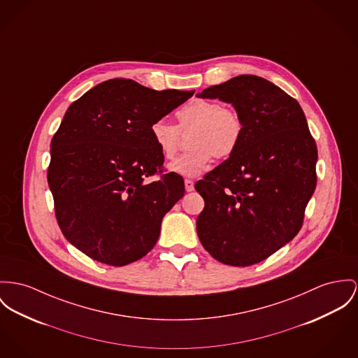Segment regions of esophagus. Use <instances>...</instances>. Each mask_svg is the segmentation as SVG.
Returning a JSON list of instances; mask_svg holds the SVG:
<instances>
[{"label":"esophagus","instance_id":"obj_1","mask_svg":"<svg viewBox=\"0 0 358 358\" xmlns=\"http://www.w3.org/2000/svg\"><path fill=\"white\" fill-rule=\"evenodd\" d=\"M193 188H194V182L192 180H185V189L187 192H192Z\"/></svg>","mask_w":358,"mask_h":358}]
</instances>
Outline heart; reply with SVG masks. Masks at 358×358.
<instances>
[{
    "instance_id": "b5f03b06",
    "label": "heart",
    "mask_w": 358,
    "mask_h": 358,
    "mask_svg": "<svg viewBox=\"0 0 358 358\" xmlns=\"http://www.w3.org/2000/svg\"><path fill=\"white\" fill-rule=\"evenodd\" d=\"M178 127L166 120H157L150 127L152 143L165 159H173L178 151L181 134L194 131L189 140L192 151L177 158L169 170L182 177L200 176L214 157L231 155L243 136V121L240 115L218 102L208 99H193L176 113Z\"/></svg>"
}]
</instances>
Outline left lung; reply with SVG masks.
Segmentation results:
<instances>
[{
  "mask_svg": "<svg viewBox=\"0 0 358 358\" xmlns=\"http://www.w3.org/2000/svg\"><path fill=\"white\" fill-rule=\"evenodd\" d=\"M197 96L231 103L243 121L236 151L194 184L204 199L199 240L223 264H256L303 226L316 188V143L299 102L263 78L236 76Z\"/></svg>",
  "mask_w": 358,
  "mask_h": 358,
  "instance_id": "left-lung-1",
  "label": "left lung"
}]
</instances>
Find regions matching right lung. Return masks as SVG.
I'll list each match as a JSON object with an SVG mask.
<instances>
[{
	"label": "right lung",
	"instance_id": "add662e5",
	"mask_svg": "<svg viewBox=\"0 0 358 358\" xmlns=\"http://www.w3.org/2000/svg\"><path fill=\"white\" fill-rule=\"evenodd\" d=\"M192 95L111 79L68 108L52 138L48 182L62 234L88 257L121 267L157 244L185 187L174 173L151 178L165 158L150 127Z\"/></svg>",
	"mask_w": 358,
	"mask_h": 358
}]
</instances>
